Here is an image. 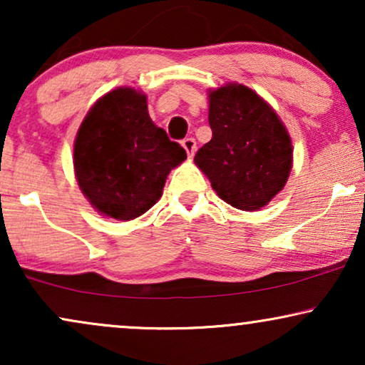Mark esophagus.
I'll list each match as a JSON object with an SVG mask.
<instances>
[{"label":"esophagus","mask_w":365,"mask_h":365,"mask_svg":"<svg viewBox=\"0 0 365 365\" xmlns=\"http://www.w3.org/2000/svg\"><path fill=\"white\" fill-rule=\"evenodd\" d=\"M182 146L183 148H185V151L188 153V156H192L195 155V151H197V141L193 140V138H185V140L182 141Z\"/></svg>","instance_id":"esophagus-1"}]
</instances>
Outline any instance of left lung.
<instances>
[{"label":"left lung","instance_id":"obj_1","mask_svg":"<svg viewBox=\"0 0 365 365\" xmlns=\"http://www.w3.org/2000/svg\"><path fill=\"white\" fill-rule=\"evenodd\" d=\"M212 140L195 165L217 195L239 210H259L288 182L292 138L276 110L249 87L232 82L209 91Z\"/></svg>","mask_w":365,"mask_h":365}]
</instances>
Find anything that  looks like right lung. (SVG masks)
<instances>
[{
  "label": "right lung",
  "instance_id": "right-lung-1",
  "mask_svg": "<svg viewBox=\"0 0 365 365\" xmlns=\"http://www.w3.org/2000/svg\"><path fill=\"white\" fill-rule=\"evenodd\" d=\"M187 153L148 114L146 94L109 91L86 114L73 141L79 188L101 215L133 220L163 193L168 173Z\"/></svg>",
  "mask_w": 365,
  "mask_h": 365
}]
</instances>
